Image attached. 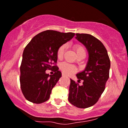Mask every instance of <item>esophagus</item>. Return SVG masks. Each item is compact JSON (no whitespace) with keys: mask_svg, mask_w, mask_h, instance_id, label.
Listing matches in <instances>:
<instances>
[{"mask_svg":"<svg viewBox=\"0 0 128 128\" xmlns=\"http://www.w3.org/2000/svg\"><path fill=\"white\" fill-rule=\"evenodd\" d=\"M62 76H65V75H64V74H62Z\"/></svg>","mask_w":128,"mask_h":128,"instance_id":"esophagus-1","label":"esophagus"}]
</instances>
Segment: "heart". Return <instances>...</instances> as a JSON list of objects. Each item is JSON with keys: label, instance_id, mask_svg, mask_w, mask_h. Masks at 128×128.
I'll return each mask as SVG.
<instances>
[{"label": "heart", "instance_id": "b5f03b06", "mask_svg": "<svg viewBox=\"0 0 128 128\" xmlns=\"http://www.w3.org/2000/svg\"><path fill=\"white\" fill-rule=\"evenodd\" d=\"M75 51L77 54L78 56H81V55H86V50L84 47L82 46L80 44H75L74 46ZM67 49L66 45H61L59 47L57 52V57L58 59H62L64 56L66 50ZM60 69L62 71L64 74L66 75H71L73 74L76 73L78 70V68L72 64H68L67 62H62L60 64Z\"/></svg>", "mask_w": 128, "mask_h": 128}]
</instances>
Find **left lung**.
I'll use <instances>...</instances> for the list:
<instances>
[{"label":"left lung","instance_id":"left-lung-1","mask_svg":"<svg viewBox=\"0 0 128 128\" xmlns=\"http://www.w3.org/2000/svg\"><path fill=\"white\" fill-rule=\"evenodd\" d=\"M76 38L88 50L89 59L84 70L76 74L77 82L70 79L68 99L75 107L85 108L94 105L103 93L109 78L110 60L106 47L95 37L77 33Z\"/></svg>","mask_w":128,"mask_h":128}]
</instances>
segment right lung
<instances>
[{
  "mask_svg": "<svg viewBox=\"0 0 128 128\" xmlns=\"http://www.w3.org/2000/svg\"><path fill=\"white\" fill-rule=\"evenodd\" d=\"M74 33L47 30L34 37L26 45L20 66V86L26 99L35 104L49 99L52 90L61 76L56 66L59 47L72 39ZM54 70L46 74V70Z\"/></svg>",
  "mask_w": 128,
  "mask_h": 128,
  "instance_id": "1",
  "label": "right lung"
}]
</instances>
